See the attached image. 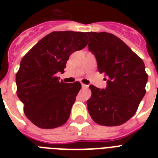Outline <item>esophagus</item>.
<instances>
[{
    "label": "esophagus",
    "mask_w": 158,
    "mask_h": 158,
    "mask_svg": "<svg viewBox=\"0 0 158 158\" xmlns=\"http://www.w3.org/2000/svg\"><path fill=\"white\" fill-rule=\"evenodd\" d=\"M82 88H83V89H88V88H89V85H86V84H82Z\"/></svg>",
    "instance_id": "esophagus-1"
}]
</instances>
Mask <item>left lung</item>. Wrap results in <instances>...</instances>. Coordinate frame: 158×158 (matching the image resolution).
<instances>
[{
	"label": "left lung",
	"mask_w": 158,
	"mask_h": 158,
	"mask_svg": "<svg viewBox=\"0 0 158 158\" xmlns=\"http://www.w3.org/2000/svg\"><path fill=\"white\" fill-rule=\"evenodd\" d=\"M87 35L89 49L96 57L98 71L107 76L105 89L89 86V115L98 125H122L135 115L146 93L148 74L144 63L114 34L88 32Z\"/></svg>",
	"instance_id": "8db88e82"
}]
</instances>
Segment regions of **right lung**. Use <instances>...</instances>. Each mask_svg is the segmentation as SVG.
Returning a JSON list of instances; mask_svg holds the SVG:
<instances>
[{"label":"right lung","mask_w":158,"mask_h":158,"mask_svg":"<svg viewBox=\"0 0 158 158\" xmlns=\"http://www.w3.org/2000/svg\"><path fill=\"white\" fill-rule=\"evenodd\" d=\"M87 44L83 32H52L23 57L16 73L17 95L33 125L54 129L68 120L81 84L60 82L56 73H64L69 56Z\"/></svg>","instance_id":"1"}]
</instances>
